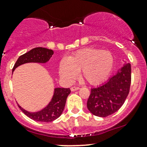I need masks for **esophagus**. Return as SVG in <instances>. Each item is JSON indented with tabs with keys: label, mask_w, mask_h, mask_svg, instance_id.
<instances>
[{
	"label": "esophagus",
	"mask_w": 147,
	"mask_h": 147,
	"mask_svg": "<svg viewBox=\"0 0 147 147\" xmlns=\"http://www.w3.org/2000/svg\"><path fill=\"white\" fill-rule=\"evenodd\" d=\"M80 88L78 86H73L71 88V90L72 91H75V90H79Z\"/></svg>",
	"instance_id": "34e87169"
}]
</instances>
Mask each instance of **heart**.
<instances>
[{
  "label": "heart",
  "instance_id": "b5f03b06",
  "mask_svg": "<svg viewBox=\"0 0 147 147\" xmlns=\"http://www.w3.org/2000/svg\"><path fill=\"white\" fill-rule=\"evenodd\" d=\"M113 57L108 51L87 48L71 55L68 60L63 59L59 65V75L68 82L76 78L81 72L84 80L97 85L105 80L111 72Z\"/></svg>",
  "mask_w": 147,
  "mask_h": 147
}]
</instances>
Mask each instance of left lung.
<instances>
[{
	"instance_id": "obj_1",
	"label": "left lung",
	"mask_w": 147,
	"mask_h": 147,
	"mask_svg": "<svg viewBox=\"0 0 147 147\" xmlns=\"http://www.w3.org/2000/svg\"><path fill=\"white\" fill-rule=\"evenodd\" d=\"M131 68L129 63L102 85L91 89L87 102L88 110L93 115L106 117L119 111L129 93Z\"/></svg>"
}]
</instances>
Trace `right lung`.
Returning <instances> with one entry per match:
<instances>
[{"label": "right lung", "instance_id": "add662e5", "mask_svg": "<svg viewBox=\"0 0 147 147\" xmlns=\"http://www.w3.org/2000/svg\"><path fill=\"white\" fill-rule=\"evenodd\" d=\"M54 52L52 49L43 47H36L29 52L20 56L13 67V71L23 64L27 62H40L45 63L52 57ZM69 88H55V94L49 105L43 110L36 113H30L23 109L19 105L18 108L23 113L34 121L41 122H52L61 116L65 108L67 98L70 93Z\"/></svg>", "mask_w": 147, "mask_h": 147}]
</instances>
